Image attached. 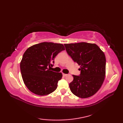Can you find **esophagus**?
Masks as SVG:
<instances>
[{"mask_svg": "<svg viewBox=\"0 0 123 123\" xmlns=\"http://www.w3.org/2000/svg\"><path fill=\"white\" fill-rule=\"evenodd\" d=\"M62 75H63V76H64V77H66V75H67V74H62Z\"/></svg>", "mask_w": 123, "mask_h": 123, "instance_id": "obj_1", "label": "esophagus"}]
</instances>
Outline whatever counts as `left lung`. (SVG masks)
<instances>
[{
    "label": "left lung",
    "mask_w": 123,
    "mask_h": 123,
    "mask_svg": "<svg viewBox=\"0 0 123 123\" xmlns=\"http://www.w3.org/2000/svg\"><path fill=\"white\" fill-rule=\"evenodd\" d=\"M67 53L80 68L79 75H73L70 83L71 92L78 97H90L103 85L106 73L105 54L95 44L86 42L65 44Z\"/></svg>",
    "instance_id": "obj_1"
}]
</instances>
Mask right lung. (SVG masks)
Instances as JSON below:
<instances>
[{"instance_id":"right-lung-1","label":"right lung","mask_w":123,"mask_h":123,"mask_svg":"<svg viewBox=\"0 0 123 123\" xmlns=\"http://www.w3.org/2000/svg\"><path fill=\"white\" fill-rule=\"evenodd\" d=\"M65 49L63 44L43 42L28 48L20 63L23 81L31 92L39 96L53 92L61 79V72L51 71L54 59Z\"/></svg>"}]
</instances>
